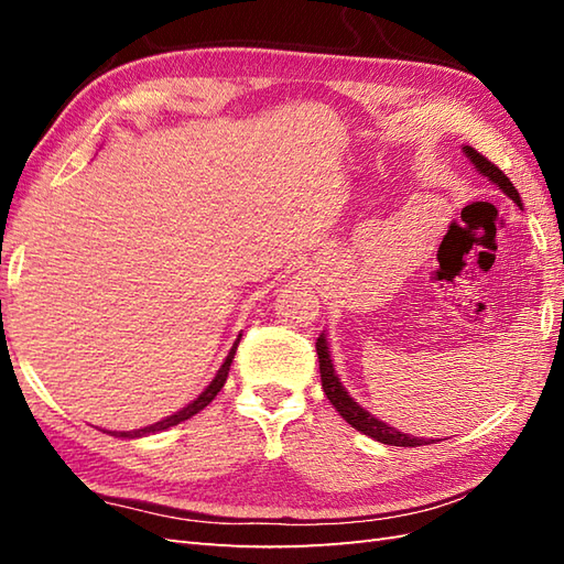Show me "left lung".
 Instances as JSON below:
<instances>
[{"mask_svg":"<svg viewBox=\"0 0 564 564\" xmlns=\"http://www.w3.org/2000/svg\"><path fill=\"white\" fill-rule=\"evenodd\" d=\"M463 152L467 154V160L473 162V166L477 172H480L482 176H487L489 182L497 184L505 194L517 203V206H521V196L517 186H513L509 182V176L499 170L497 164L489 162L485 154L477 152L475 148L465 145ZM317 358H319V376H322V390H325L327 400L334 404V410H337L346 422H349L356 431H361V434L376 438L380 443H388V446H404V448H414V446H426V443H431L434 438H416V436H410V434H402V431H398L394 426L380 422V419H376L370 412H366L361 404H358L349 392H346V388L341 386L339 376L334 373V364H332V356H329V344H327V337L325 334H319L317 337Z\"/></svg>","mask_w":564,"mask_h":564,"instance_id":"1","label":"left lung"}]
</instances>
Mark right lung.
<instances>
[{
	"label": "right lung",
	"instance_id": "obj_1",
	"mask_svg": "<svg viewBox=\"0 0 564 564\" xmlns=\"http://www.w3.org/2000/svg\"><path fill=\"white\" fill-rule=\"evenodd\" d=\"M239 339H242V334H239L237 341L232 344L230 354H227V358L223 361L220 370H218V373H215V378L210 380V386H208L206 390H203L194 402L186 404L184 410L174 412L172 416L162 419V422H158V424H150V426H145V429H135V431H118V436H123V438H138V436H148V434H158V431H164V429H170V426H176V424L186 422V419H191L194 414H198V412L203 410V406H208V404L215 400V394H218V392L223 390V386H225L227 373H230V364H232V358H235V351H237V344H239ZM113 436H116V434H113Z\"/></svg>",
	"mask_w": 564,
	"mask_h": 564
}]
</instances>
